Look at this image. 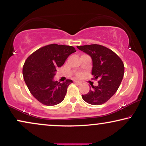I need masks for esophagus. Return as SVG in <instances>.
I'll return each mask as SVG.
<instances>
[{
  "instance_id": "34e87169",
  "label": "esophagus",
  "mask_w": 146,
  "mask_h": 146,
  "mask_svg": "<svg viewBox=\"0 0 146 146\" xmlns=\"http://www.w3.org/2000/svg\"><path fill=\"white\" fill-rule=\"evenodd\" d=\"M74 83H76V84H82V82H79V81H77V80H75L74 81Z\"/></svg>"
}]
</instances>
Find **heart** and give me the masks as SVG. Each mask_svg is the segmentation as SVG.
Segmentation results:
<instances>
[{
  "instance_id": "1",
  "label": "heart",
  "mask_w": 146,
  "mask_h": 146,
  "mask_svg": "<svg viewBox=\"0 0 146 146\" xmlns=\"http://www.w3.org/2000/svg\"><path fill=\"white\" fill-rule=\"evenodd\" d=\"M81 76V75H78V77H80Z\"/></svg>"
}]
</instances>
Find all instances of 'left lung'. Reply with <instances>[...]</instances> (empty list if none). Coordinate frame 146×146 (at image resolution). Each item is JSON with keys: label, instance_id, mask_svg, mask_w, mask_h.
<instances>
[{"label": "left lung", "instance_id": "obj_1", "mask_svg": "<svg viewBox=\"0 0 146 146\" xmlns=\"http://www.w3.org/2000/svg\"><path fill=\"white\" fill-rule=\"evenodd\" d=\"M90 55L92 59V74L98 80V85L82 95L86 102L92 105H101L110 99L116 92L124 74V66L120 58L111 50L100 44L77 46Z\"/></svg>", "mask_w": 146, "mask_h": 146}]
</instances>
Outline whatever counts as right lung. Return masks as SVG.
Masks as SVG:
<instances>
[{
    "instance_id": "1",
    "label": "right lung",
    "mask_w": 146,
    "mask_h": 146,
    "mask_svg": "<svg viewBox=\"0 0 146 146\" xmlns=\"http://www.w3.org/2000/svg\"><path fill=\"white\" fill-rule=\"evenodd\" d=\"M75 52L72 46L52 44L38 49L26 60L23 69L24 80L32 95L42 104L50 106L63 101L72 80L60 83L53 78L58 68Z\"/></svg>"
}]
</instances>
